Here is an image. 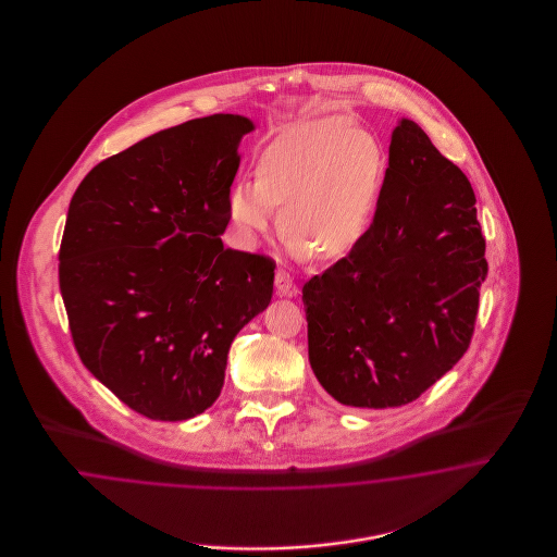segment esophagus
Listing matches in <instances>:
<instances>
[{
  "instance_id": "esophagus-1",
  "label": "esophagus",
  "mask_w": 557,
  "mask_h": 557,
  "mask_svg": "<svg viewBox=\"0 0 557 557\" xmlns=\"http://www.w3.org/2000/svg\"><path fill=\"white\" fill-rule=\"evenodd\" d=\"M275 290L280 296H296L298 294V286L292 282L290 275L286 271H277L275 273Z\"/></svg>"
}]
</instances>
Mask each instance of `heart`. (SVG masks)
<instances>
[{
  "label": "heart",
  "mask_w": 557,
  "mask_h": 557,
  "mask_svg": "<svg viewBox=\"0 0 557 557\" xmlns=\"http://www.w3.org/2000/svg\"><path fill=\"white\" fill-rule=\"evenodd\" d=\"M384 152L348 116L296 121L259 157L257 180L230 189L227 212L242 244H252L282 211V230L298 250L341 259L363 238L375 207Z\"/></svg>",
  "instance_id": "1"
}]
</instances>
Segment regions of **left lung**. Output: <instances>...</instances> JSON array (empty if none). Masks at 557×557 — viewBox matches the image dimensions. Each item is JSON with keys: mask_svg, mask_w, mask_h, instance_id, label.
I'll use <instances>...</instances> for the list:
<instances>
[{"mask_svg": "<svg viewBox=\"0 0 557 557\" xmlns=\"http://www.w3.org/2000/svg\"><path fill=\"white\" fill-rule=\"evenodd\" d=\"M486 271L468 177L400 119L370 230L302 286L319 384L359 409L416 400L468 350Z\"/></svg>", "mask_w": 557, "mask_h": 557, "instance_id": "left-lung-1", "label": "left lung"}]
</instances>
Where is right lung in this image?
<instances>
[{
  "label": "right lung",
  "mask_w": 557,
  "mask_h": 557,
  "mask_svg": "<svg viewBox=\"0 0 557 557\" xmlns=\"http://www.w3.org/2000/svg\"><path fill=\"white\" fill-rule=\"evenodd\" d=\"M239 114L154 133L96 164L60 244V292L81 361L133 411L189 420L221 395L239 330L265 311L275 263L223 248Z\"/></svg>",
  "instance_id": "right-lung-1"
}]
</instances>
